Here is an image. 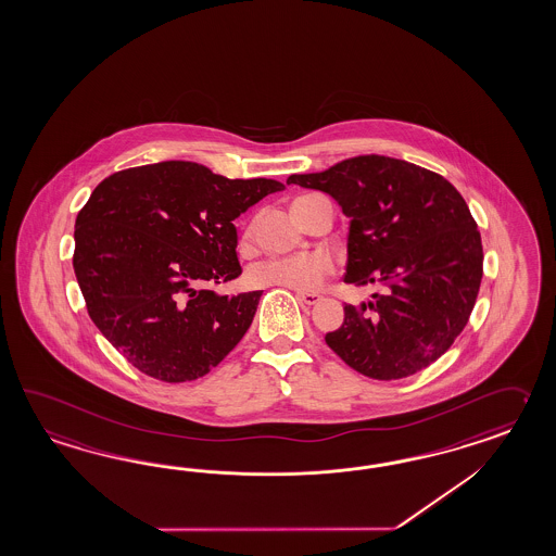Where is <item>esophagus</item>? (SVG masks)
Segmentation results:
<instances>
[{
	"label": "esophagus",
	"mask_w": 556,
	"mask_h": 556,
	"mask_svg": "<svg viewBox=\"0 0 556 556\" xmlns=\"http://www.w3.org/2000/svg\"><path fill=\"white\" fill-rule=\"evenodd\" d=\"M298 299L301 303H305V305H315L317 301H321V295L319 293H303V291H299Z\"/></svg>",
	"instance_id": "obj_1"
}]
</instances>
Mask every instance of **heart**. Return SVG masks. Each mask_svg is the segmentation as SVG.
Masks as SVG:
<instances>
[{
	"instance_id": "1",
	"label": "heart",
	"mask_w": 556,
	"mask_h": 556,
	"mask_svg": "<svg viewBox=\"0 0 556 556\" xmlns=\"http://www.w3.org/2000/svg\"><path fill=\"white\" fill-rule=\"evenodd\" d=\"M253 223L243 230V243H249L253 237ZM333 265L331 258L319 253L301 255V257H271L255 263L247 271V281L253 287H283L289 291H315Z\"/></svg>"
}]
</instances>
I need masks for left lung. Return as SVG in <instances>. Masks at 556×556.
<instances>
[{
  "label": "left lung",
  "instance_id": "left-lung-1",
  "mask_svg": "<svg viewBox=\"0 0 556 556\" xmlns=\"http://www.w3.org/2000/svg\"><path fill=\"white\" fill-rule=\"evenodd\" d=\"M287 185L327 192L350 220L345 283L386 285L345 305L326 343L355 371L407 378L458 338L482 281V241L446 178L400 159L364 154Z\"/></svg>",
  "mask_w": 556,
  "mask_h": 556
}]
</instances>
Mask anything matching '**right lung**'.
Returning <instances> with one entry per match:
<instances>
[{"mask_svg":"<svg viewBox=\"0 0 556 556\" xmlns=\"http://www.w3.org/2000/svg\"><path fill=\"white\" fill-rule=\"evenodd\" d=\"M283 189L185 161L104 178L74 230V273L94 326L150 378H203L243 339L263 293L206 287L241 275L232 220Z\"/></svg>","mask_w":556,"mask_h":556,"instance_id":"add662e5","label":"right lung"}]
</instances>
